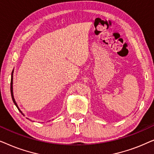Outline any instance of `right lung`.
Returning <instances> with one entry per match:
<instances>
[{"mask_svg": "<svg viewBox=\"0 0 154 154\" xmlns=\"http://www.w3.org/2000/svg\"><path fill=\"white\" fill-rule=\"evenodd\" d=\"M12 84H13V71H12V75H11V82H10V92H11V96H12V101H13L14 104H15V106H17V108L18 109V110L20 111V113H22L23 116H24V113L22 112V111L20 110V108H19L17 104V103L15 102V100H14V95H13V88H12Z\"/></svg>", "mask_w": 154, "mask_h": 154, "instance_id": "add662e5", "label": "right lung"}]
</instances>
